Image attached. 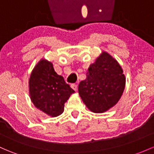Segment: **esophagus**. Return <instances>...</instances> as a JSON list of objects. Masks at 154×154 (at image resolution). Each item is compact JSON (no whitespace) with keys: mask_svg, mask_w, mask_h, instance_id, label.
Instances as JSON below:
<instances>
[{"mask_svg":"<svg viewBox=\"0 0 154 154\" xmlns=\"http://www.w3.org/2000/svg\"><path fill=\"white\" fill-rule=\"evenodd\" d=\"M71 87H72L74 91H77V88H78V85H77V84H72V85H71Z\"/></svg>","mask_w":154,"mask_h":154,"instance_id":"34e87169","label":"esophagus"}]
</instances>
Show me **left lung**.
Segmentation results:
<instances>
[{
  "label": "left lung",
  "instance_id": "obj_1",
  "mask_svg": "<svg viewBox=\"0 0 154 154\" xmlns=\"http://www.w3.org/2000/svg\"><path fill=\"white\" fill-rule=\"evenodd\" d=\"M122 69L109 54L103 52L88 68L87 77L80 82L79 94L88 109L103 113L117 103L125 85Z\"/></svg>",
  "mask_w": 154,
  "mask_h": 154
}]
</instances>
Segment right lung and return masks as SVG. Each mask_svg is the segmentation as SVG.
Listing matches in <instances>:
<instances>
[{
	"label": "right lung",
	"instance_id": "obj_1",
	"mask_svg": "<svg viewBox=\"0 0 154 154\" xmlns=\"http://www.w3.org/2000/svg\"><path fill=\"white\" fill-rule=\"evenodd\" d=\"M74 91L58 75L51 63L42 60L35 67L29 79V93L35 107L51 116L64 111V104Z\"/></svg>",
	"mask_w": 154,
	"mask_h": 154
}]
</instances>
